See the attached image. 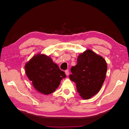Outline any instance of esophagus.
<instances>
[{"instance_id": "esophagus-1", "label": "esophagus", "mask_w": 129, "mask_h": 129, "mask_svg": "<svg viewBox=\"0 0 129 129\" xmlns=\"http://www.w3.org/2000/svg\"><path fill=\"white\" fill-rule=\"evenodd\" d=\"M65 73L66 74V75H67V76L69 75V71H68V70H67V71H65Z\"/></svg>"}]
</instances>
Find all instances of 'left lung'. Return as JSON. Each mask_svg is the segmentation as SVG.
<instances>
[{
    "label": "left lung",
    "instance_id": "8db88e82",
    "mask_svg": "<svg viewBox=\"0 0 129 129\" xmlns=\"http://www.w3.org/2000/svg\"><path fill=\"white\" fill-rule=\"evenodd\" d=\"M107 64L104 58L87 49L77 57V63L71 68L69 79L75 82L80 96L84 100L95 95L104 83Z\"/></svg>",
    "mask_w": 129,
    "mask_h": 129
}]
</instances>
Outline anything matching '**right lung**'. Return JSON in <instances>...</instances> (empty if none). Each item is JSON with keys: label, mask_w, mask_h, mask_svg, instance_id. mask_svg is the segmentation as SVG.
<instances>
[{"label": "right lung", "mask_w": 129, "mask_h": 129, "mask_svg": "<svg viewBox=\"0 0 129 129\" xmlns=\"http://www.w3.org/2000/svg\"><path fill=\"white\" fill-rule=\"evenodd\" d=\"M26 75L40 93L49 95L55 91L61 80L66 77L49 56L38 54L25 66Z\"/></svg>", "instance_id": "add662e5"}]
</instances>
